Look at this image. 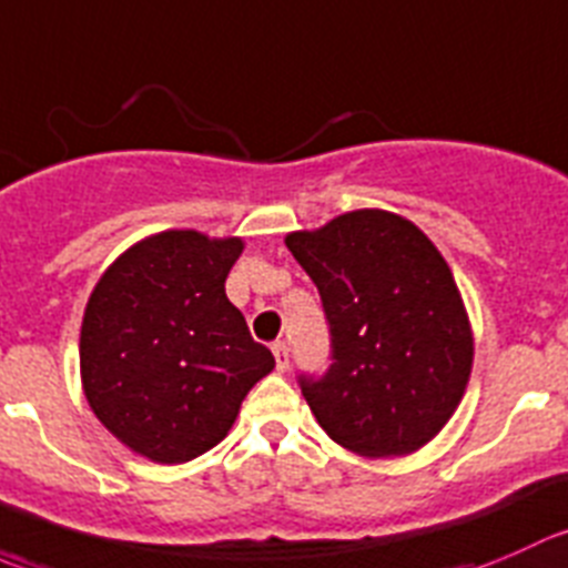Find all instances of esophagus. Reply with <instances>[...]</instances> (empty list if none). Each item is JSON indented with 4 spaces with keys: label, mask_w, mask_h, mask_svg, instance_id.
Wrapping results in <instances>:
<instances>
[{
    "label": "esophagus",
    "mask_w": 568,
    "mask_h": 568,
    "mask_svg": "<svg viewBox=\"0 0 568 568\" xmlns=\"http://www.w3.org/2000/svg\"><path fill=\"white\" fill-rule=\"evenodd\" d=\"M272 352L274 361H277V372H285L288 368V346H285V341H274Z\"/></svg>",
    "instance_id": "esophagus-1"
}]
</instances>
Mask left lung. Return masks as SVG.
<instances>
[{
    "label": "left lung",
    "mask_w": 568,
    "mask_h": 568,
    "mask_svg": "<svg viewBox=\"0 0 568 568\" xmlns=\"http://www.w3.org/2000/svg\"><path fill=\"white\" fill-rule=\"evenodd\" d=\"M285 246L322 294L333 363L300 377L322 430L363 458H402L444 430L475 361L453 268L405 216L341 213Z\"/></svg>",
    "instance_id": "8db88e82"
}]
</instances>
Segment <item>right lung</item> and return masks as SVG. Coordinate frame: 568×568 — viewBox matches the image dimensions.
I'll use <instances>...</instances> for the list:
<instances>
[{
    "label": "right lung",
    "mask_w": 568,
    "mask_h": 568,
    "mask_svg": "<svg viewBox=\"0 0 568 568\" xmlns=\"http://www.w3.org/2000/svg\"><path fill=\"white\" fill-rule=\"evenodd\" d=\"M244 239L163 230L121 252L88 296L80 377L93 416L130 453L185 464L216 447L274 368L224 294Z\"/></svg>",
    "instance_id": "obj_1"
}]
</instances>
